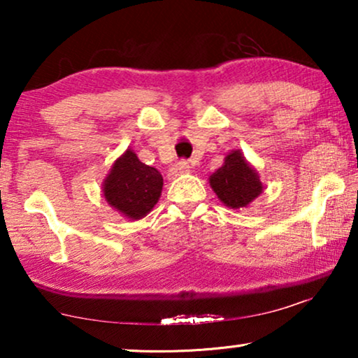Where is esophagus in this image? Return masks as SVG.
<instances>
[{
	"instance_id": "esophagus-1",
	"label": "esophagus",
	"mask_w": 358,
	"mask_h": 358,
	"mask_svg": "<svg viewBox=\"0 0 358 358\" xmlns=\"http://www.w3.org/2000/svg\"><path fill=\"white\" fill-rule=\"evenodd\" d=\"M190 169H192V164H190L187 159H180L173 166V169H171V176H180L184 173H189Z\"/></svg>"
}]
</instances>
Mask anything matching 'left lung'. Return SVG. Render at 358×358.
<instances>
[{"label": "left lung", "mask_w": 358, "mask_h": 358, "mask_svg": "<svg viewBox=\"0 0 358 358\" xmlns=\"http://www.w3.org/2000/svg\"><path fill=\"white\" fill-rule=\"evenodd\" d=\"M210 185L218 199L231 208L248 207L262 192V182L259 176L239 151H233L224 158L220 169L210 176Z\"/></svg>", "instance_id": "left-lung-1"}]
</instances>
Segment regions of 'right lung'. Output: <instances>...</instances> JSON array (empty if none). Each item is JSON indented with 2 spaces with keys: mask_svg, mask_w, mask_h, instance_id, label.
I'll return each instance as SVG.
<instances>
[{
  "mask_svg": "<svg viewBox=\"0 0 358 358\" xmlns=\"http://www.w3.org/2000/svg\"><path fill=\"white\" fill-rule=\"evenodd\" d=\"M163 189V176L158 169L141 163L131 150H127L112 166L104 180L106 200L122 215L138 220L151 212Z\"/></svg>",
  "mask_w": 358,
  "mask_h": 358,
  "instance_id": "add662e5",
  "label": "right lung"
}]
</instances>
